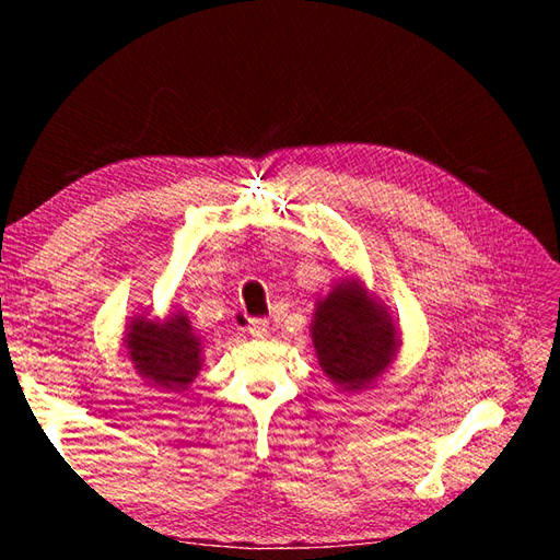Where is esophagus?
<instances>
[{
  "label": "esophagus",
  "instance_id": "34e87169",
  "mask_svg": "<svg viewBox=\"0 0 560 560\" xmlns=\"http://www.w3.org/2000/svg\"><path fill=\"white\" fill-rule=\"evenodd\" d=\"M247 331H249L252 336L264 338V336L268 334V319H264V317H252L249 325H247Z\"/></svg>",
  "mask_w": 560,
  "mask_h": 560
}]
</instances>
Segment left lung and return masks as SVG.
<instances>
[{
  "label": "left lung",
  "mask_w": 560,
  "mask_h": 560,
  "mask_svg": "<svg viewBox=\"0 0 560 560\" xmlns=\"http://www.w3.org/2000/svg\"><path fill=\"white\" fill-rule=\"evenodd\" d=\"M311 331L322 371L350 393L383 374L399 346L393 317L354 280L317 303Z\"/></svg>",
  "instance_id": "1"
}]
</instances>
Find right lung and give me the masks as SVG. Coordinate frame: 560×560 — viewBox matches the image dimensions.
<instances>
[{
	"instance_id": "obj_1",
	"label": "right lung",
	"mask_w": 560,
	"mask_h": 560,
	"mask_svg": "<svg viewBox=\"0 0 560 560\" xmlns=\"http://www.w3.org/2000/svg\"><path fill=\"white\" fill-rule=\"evenodd\" d=\"M138 374L173 393H182L200 369V338L184 315L165 322L135 319L126 336Z\"/></svg>"
}]
</instances>
